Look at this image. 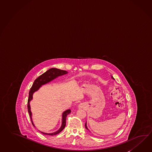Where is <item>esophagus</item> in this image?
<instances>
[{
	"instance_id": "1",
	"label": "esophagus",
	"mask_w": 152,
	"mask_h": 152,
	"mask_svg": "<svg viewBox=\"0 0 152 152\" xmlns=\"http://www.w3.org/2000/svg\"><path fill=\"white\" fill-rule=\"evenodd\" d=\"M79 107H81V105H79Z\"/></svg>"
}]
</instances>
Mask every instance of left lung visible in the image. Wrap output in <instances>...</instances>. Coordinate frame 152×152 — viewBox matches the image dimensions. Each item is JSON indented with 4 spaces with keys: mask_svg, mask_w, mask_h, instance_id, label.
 <instances>
[{
    "mask_svg": "<svg viewBox=\"0 0 152 152\" xmlns=\"http://www.w3.org/2000/svg\"><path fill=\"white\" fill-rule=\"evenodd\" d=\"M112 78H113V79H114V78H113V76H112ZM85 127H86V129H88V130H89V129H88V128H87V122H86V124H85Z\"/></svg>",
    "mask_w": 152,
    "mask_h": 152,
    "instance_id": "1",
    "label": "left lung"
}]
</instances>
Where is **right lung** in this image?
<instances>
[{"instance_id": "right-lung-1", "label": "right lung", "mask_w": 152, "mask_h": 152, "mask_svg": "<svg viewBox=\"0 0 152 152\" xmlns=\"http://www.w3.org/2000/svg\"><path fill=\"white\" fill-rule=\"evenodd\" d=\"M66 74H68V72L65 70H60L56 68L50 69L49 70H48V71L44 72L43 74L41 75L37 78H36L34 80V82L32 84L30 90L29 91V93H28L29 94H28V112L31 118L32 124L34 127L35 126H34L32 120V113L31 112V108H30V102L32 99V97H32L33 94L35 91H37L42 86L49 83L50 81H53V80L58 77V76H61ZM70 113H71L70 109H68L63 113L62 125H61V128L57 131H56L54 133H44L42 132H40V133L45 134V135H55L59 134L65 128V124H66V118L67 115L69 114Z\"/></svg>"}]
</instances>
